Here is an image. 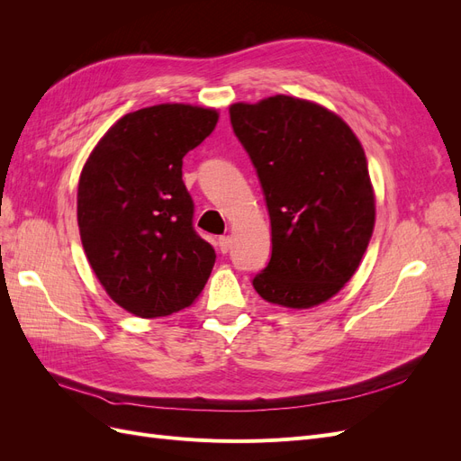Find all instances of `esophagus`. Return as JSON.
<instances>
[{"label":"esophagus","mask_w":461,"mask_h":461,"mask_svg":"<svg viewBox=\"0 0 461 461\" xmlns=\"http://www.w3.org/2000/svg\"><path fill=\"white\" fill-rule=\"evenodd\" d=\"M217 244H219V249L222 254H227L229 249H230V244H232V240H230V236H221V239L217 240Z\"/></svg>","instance_id":"34e87169"}]
</instances>
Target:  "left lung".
<instances>
[{
  "label": "left lung",
  "mask_w": 461,
  "mask_h": 461,
  "mask_svg": "<svg viewBox=\"0 0 461 461\" xmlns=\"http://www.w3.org/2000/svg\"><path fill=\"white\" fill-rule=\"evenodd\" d=\"M271 219L258 294L292 310L332 298L359 267L375 227L366 151L332 111L292 95L230 105Z\"/></svg>",
  "instance_id": "1"
}]
</instances>
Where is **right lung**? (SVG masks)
Wrapping results in <instances>:
<instances>
[{
  "label": "right lung",
  "instance_id": "right-lung-1",
  "mask_svg": "<svg viewBox=\"0 0 461 461\" xmlns=\"http://www.w3.org/2000/svg\"><path fill=\"white\" fill-rule=\"evenodd\" d=\"M219 113L161 104L121 117L78 180L85 254L109 298L138 317H165L200 296L215 249L194 230L183 158L213 132Z\"/></svg>",
  "mask_w": 461,
  "mask_h": 461
}]
</instances>
